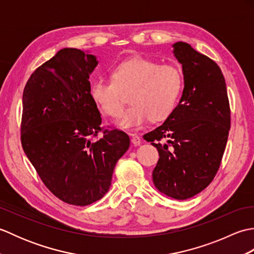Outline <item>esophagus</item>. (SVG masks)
Returning <instances> with one entry per match:
<instances>
[{"mask_svg":"<svg viewBox=\"0 0 254 254\" xmlns=\"http://www.w3.org/2000/svg\"><path fill=\"white\" fill-rule=\"evenodd\" d=\"M131 141H132V144L135 145V146H138V145H141L142 143L141 137L136 135V134H131Z\"/></svg>","mask_w":254,"mask_h":254,"instance_id":"34e87169","label":"esophagus"}]
</instances>
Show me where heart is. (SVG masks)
Returning <instances> with one entry per match:
<instances>
[{
	"label": "heart",
	"mask_w": 254,
	"mask_h": 254,
	"mask_svg": "<svg viewBox=\"0 0 254 254\" xmlns=\"http://www.w3.org/2000/svg\"><path fill=\"white\" fill-rule=\"evenodd\" d=\"M112 77L96 79L91 85V96L106 115L116 118L123 110V91L135 88L130 98L133 105L118 121L119 127L126 130L139 127L149 119L156 122L168 118L183 88L179 68L142 57L119 63Z\"/></svg>",
	"instance_id": "b5f03b06"
}]
</instances>
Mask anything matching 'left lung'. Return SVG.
<instances>
[{"mask_svg": "<svg viewBox=\"0 0 254 254\" xmlns=\"http://www.w3.org/2000/svg\"><path fill=\"white\" fill-rule=\"evenodd\" d=\"M185 88L160 127L143 136L158 150L153 171L158 190L176 199L203 191L216 176L230 130V107L222 69L187 42H176ZM166 138L167 142L161 143Z\"/></svg>", "mask_w": 254, "mask_h": 254, "instance_id": "8db88e82", "label": "left lung"}]
</instances>
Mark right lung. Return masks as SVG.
Wrapping results in <instances>:
<instances>
[{
  "instance_id": "1",
  "label": "right lung",
  "mask_w": 254,
  "mask_h": 254,
  "mask_svg": "<svg viewBox=\"0 0 254 254\" xmlns=\"http://www.w3.org/2000/svg\"><path fill=\"white\" fill-rule=\"evenodd\" d=\"M97 64L95 56L64 48L30 75L23 93L24 152L53 195L76 206L105 195L130 147L127 133L100 127L89 82Z\"/></svg>"
}]
</instances>
